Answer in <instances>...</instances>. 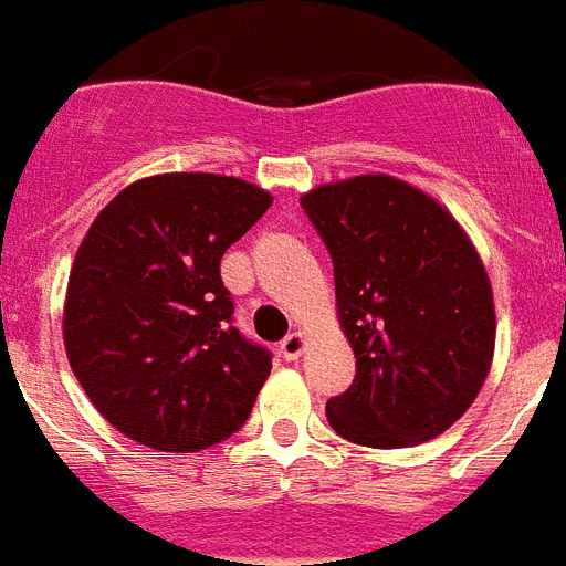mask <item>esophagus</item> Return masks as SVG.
Listing matches in <instances>:
<instances>
[{
    "instance_id": "34e87169",
    "label": "esophagus",
    "mask_w": 566,
    "mask_h": 566,
    "mask_svg": "<svg viewBox=\"0 0 566 566\" xmlns=\"http://www.w3.org/2000/svg\"><path fill=\"white\" fill-rule=\"evenodd\" d=\"M304 344H307V340H304V334L292 332V334H286L283 340H280V353H283V358H286V361H295V358L304 353Z\"/></svg>"
}]
</instances>
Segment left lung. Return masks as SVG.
I'll use <instances>...</instances> for the list:
<instances>
[{
    "label": "left lung",
    "mask_w": 566,
    "mask_h": 566,
    "mask_svg": "<svg viewBox=\"0 0 566 566\" xmlns=\"http://www.w3.org/2000/svg\"><path fill=\"white\" fill-rule=\"evenodd\" d=\"M334 265L353 386L328 401L337 434L374 449L424 443L476 401L494 356L492 283L447 208L389 175L301 196Z\"/></svg>",
    "instance_id": "1"
}]
</instances>
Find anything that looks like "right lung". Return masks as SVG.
<instances>
[{
  "instance_id": "add662e5",
  "label": "right lung",
  "mask_w": 566,
  "mask_h": 566,
  "mask_svg": "<svg viewBox=\"0 0 566 566\" xmlns=\"http://www.w3.org/2000/svg\"><path fill=\"white\" fill-rule=\"evenodd\" d=\"M274 198L226 175L135 180L77 247L65 292V356L119 434L163 452L232 437L271 374L234 328L220 259Z\"/></svg>"
}]
</instances>
